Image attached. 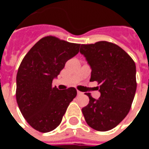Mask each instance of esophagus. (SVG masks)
I'll use <instances>...</instances> for the list:
<instances>
[{"mask_svg":"<svg viewBox=\"0 0 149 149\" xmlns=\"http://www.w3.org/2000/svg\"><path fill=\"white\" fill-rule=\"evenodd\" d=\"M83 93L82 92H80V91H77V95H82Z\"/></svg>","mask_w":149,"mask_h":149,"instance_id":"obj_1","label":"esophagus"}]
</instances>
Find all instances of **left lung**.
Here are the masks:
<instances>
[{
    "label": "left lung",
    "instance_id": "left-lung-1",
    "mask_svg": "<svg viewBox=\"0 0 149 149\" xmlns=\"http://www.w3.org/2000/svg\"><path fill=\"white\" fill-rule=\"evenodd\" d=\"M80 52L92 68L90 81H97L100 97L82 109L85 121L97 131L111 130L128 115L136 90V65L120 46L108 41L81 45Z\"/></svg>",
    "mask_w": 149,
    "mask_h": 149
}]
</instances>
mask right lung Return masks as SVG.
Returning <instances> with one entry per match:
<instances>
[{
    "label": "right lung",
    "instance_id": "1",
    "mask_svg": "<svg viewBox=\"0 0 149 149\" xmlns=\"http://www.w3.org/2000/svg\"><path fill=\"white\" fill-rule=\"evenodd\" d=\"M80 44L47 36L34 45L22 60L17 74L16 98L26 121L40 132L55 129L77 96L75 88L52 87L65 63L79 52Z\"/></svg>",
    "mask_w": 149,
    "mask_h": 149
}]
</instances>
